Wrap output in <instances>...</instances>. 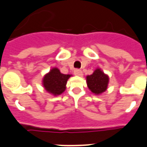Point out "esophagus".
I'll return each mask as SVG.
<instances>
[{
    "label": "esophagus",
    "instance_id": "34e87169",
    "mask_svg": "<svg viewBox=\"0 0 147 147\" xmlns=\"http://www.w3.org/2000/svg\"><path fill=\"white\" fill-rule=\"evenodd\" d=\"M74 74L76 76H82L83 75L82 74V71L81 70H79V69H76L74 71Z\"/></svg>",
    "mask_w": 147,
    "mask_h": 147
}]
</instances>
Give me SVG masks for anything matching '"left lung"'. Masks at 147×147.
<instances>
[{"mask_svg": "<svg viewBox=\"0 0 147 147\" xmlns=\"http://www.w3.org/2000/svg\"><path fill=\"white\" fill-rule=\"evenodd\" d=\"M86 83L89 90L94 94H100L107 89L109 84L108 75L98 67L92 74L86 76Z\"/></svg>", "mask_w": 147, "mask_h": 147, "instance_id": "left-lung-1", "label": "left lung"}]
</instances>
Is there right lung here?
Here are the masks:
<instances>
[{"mask_svg":"<svg viewBox=\"0 0 147 147\" xmlns=\"http://www.w3.org/2000/svg\"><path fill=\"white\" fill-rule=\"evenodd\" d=\"M71 74H61L57 67H53L49 73L43 76L42 84L44 89L53 96L62 94L66 89L67 82Z\"/></svg>","mask_w":147,"mask_h":147,"instance_id":"1","label":"right lung"}]
</instances>
